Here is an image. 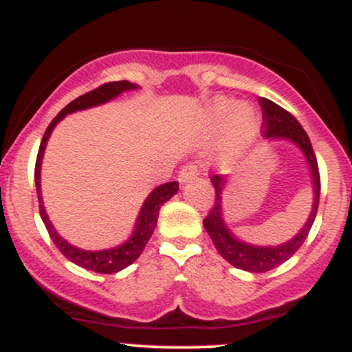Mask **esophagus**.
<instances>
[{"mask_svg":"<svg viewBox=\"0 0 352 352\" xmlns=\"http://www.w3.org/2000/svg\"><path fill=\"white\" fill-rule=\"evenodd\" d=\"M200 172H201V168L197 164L185 165V167L179 172V182H182V184H185V182L193 180L197 175H200Z\"/></svg>","mask_w":352,"mask_h":352,"instance_id":"obj_1","label":"esophagus"}]
</instances>
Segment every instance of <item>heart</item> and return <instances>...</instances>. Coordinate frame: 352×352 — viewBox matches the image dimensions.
<instances>
[{"instance_id":"heart-1","label":"heart","mask_w":352,"mask_h":352,"mask_svg":"<svg viewBox=\"0 0 352 352\" xmlns=\"http://www.w3.org/2000/svg\"><path fill=\"white\" fill-rule=\"evenodd\" d=\"M207 122H223V145L230 153H240L248 147L260 129V114L250 104H236L233 99H215L207 109Z\"/></svg>"}]
</instances>
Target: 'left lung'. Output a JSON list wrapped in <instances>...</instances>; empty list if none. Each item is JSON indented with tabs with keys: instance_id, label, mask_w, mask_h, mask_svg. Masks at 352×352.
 Wrapping results in <instances>:
<instances>
[{
	"instance_id": "left-lung-1",
	"label": "left lung",
	"mask_w": 352,
	"mask_h": 352,
	"mask_svg": "<svg viewBox=\"0 0 352 352\" xmlns=\"http://www.w3.org/2000/svg\"><path fill=\"white\" fill-rule=\"evenodd\" d=\"M258 102H260L261 111H263L261 134H263L266 139L292 140V142L296 144L298 147L301 148V152L305 153L306 162H308L311 170V179H313L314 201L308 221H306V225L300 230V233H298L296 236L278 246H254L245 243V241L233 236V233L230 232L227 223H225L223 215H221V192H223L227 179L221 175H213L212 179H210L212 180L213 187H215V204H213L208 215L204 218V227L208 232L210 238H212L218 253H220L230 265L250 273L270 272V270L276 268V266L285 263L286 260H289V258L301 248V245L305 243V240L308 238L311 227H313L314 218H316L319 193H321V179H319L318 160L305 129H302L301 124L294 119V116H292L288 111H285V109L278 106V104H274L273 100L260 98Z\"/></svg>"
}]
</instances>
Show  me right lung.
<instances>
[{
	"label": "right lung",
	"instance_id": "1",
	"mask_svg": "<svg viewBox=\"0 0 352 352\" xmlns=\"http://www.w3.org/2000/svg\"><path fill=\"white\" fill-rule=\"evenodd\" d=\"M137 84L129 82V80H116V82H106L102 86H99L94 91H89L86 94L79 96L78 99H74L72 102L67 104L58 116L52 119V122L47 125L46 132H44L41 145H39L38 159H36V167H34V182H36V192H38V200H39V215H41L44 225H46L47 233H50L52 243L56 245V248L59 250L67 260L76 263L80 268L91 270L96 273H117L120 270L127 268L129 265H132L137 258L140 256V253L144 252L145 245H147L148 238L152 236L153 230H155L157 218H159L160 207L167 200H170L173 195L179 190V182H168V184L160 185V187L153 188V192L147 197V200L144 201L142 208H140L139 218H137L135 230L132 233V236L125 241L124 245L116 246L111 250H100V252H87V250L76 248L67 243L64 238L59 236V233L56 232L52 227L51 220L47 218L46 210L43 205V197H41V162L44 155V148H46V142L50 139L52 129L56 127V124L59 120H63L66 114L76 111H84V109L99 106V104L107 102V100L117 98L119 94H122L124 91H132L137 89Z\"/></svg>",
	"mask_w": 352,
	"mask_h": 352
}]
</instances>
